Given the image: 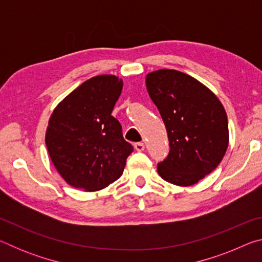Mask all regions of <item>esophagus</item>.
<instances>
[{
    "label": "esophagus",
    "mask_w": 262,
    "mask_h": 262,
    "mask_svg": "<svg viewBox=\"0 0 262 262\" xmlns=\"http://www.w3.org/2000/svg\"><path fill=\"white\" fill-rule=\"evenodd\" d=\"M134 147H135V149L137 150V151H143L144 150V143H141V142H139V143H135L134 144Z\"/></svg>",
    "instance_id": "1"
}]
</instances>
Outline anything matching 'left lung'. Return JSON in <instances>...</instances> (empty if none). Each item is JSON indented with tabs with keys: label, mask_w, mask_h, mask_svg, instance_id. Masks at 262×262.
<instances>
[{
	"label": "left lung",
	"mask_w": 262,
	"mask_h": 262,
	"mask_svg": "<svg viewBox=\"0 0 262 262\" xmlns=\"http://www.w3.org/2000/svg\"><path fill=\"white\" fill-rule=\"evenodd\" d=\"M145 85L165 125L170 152L158 174L177 186L198 184L214 171L229 145L228 117L205 84L174 69L145 76Z\"/></svg>",
	"instance_id": "1"
}]
</instances>
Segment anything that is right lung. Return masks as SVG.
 I'll list each match as a JSON object with an SVG mask.
<instances>
[{
    "label": "right lung",
    "instance_id": "obj_1",
    "mask_svg": "<svg viewBox=\"0 0 262 262\" xmlns=\"http://www.w3.org/2000/svg\"><path fill=\"white\" fill-rule=\"evenodd\" d=\"M121 90V78L99 75L82 83L53 111L45 143L53 165L73 187L96 192L123 173L133 147L111 115Z\"/></svg>",
    "mask_w": 262,
    "mask_h": 262
}]
</instances>
